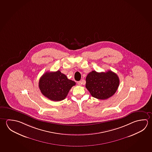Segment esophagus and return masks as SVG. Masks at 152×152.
Instances as JSON below:
<instances>
[{
	"mask_svg": "<svg viewBox=\"0 0 152 152\" xmlns=\"http://www.w3.org/2000/svg\"><path fill=\"white\" fill-rule=\"evenodd\" d=\"M77 84L79 85H82V82H81V81H78V82H77Z\"/></svg>",
	"mask_w": 152,
	"mask_h": 152,
	"instance_id": "obj_1",
	"label": "esophagus"
}]
</instances>
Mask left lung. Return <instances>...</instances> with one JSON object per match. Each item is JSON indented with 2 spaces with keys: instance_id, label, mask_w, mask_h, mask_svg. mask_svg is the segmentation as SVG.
<instances>
[{
  "instance_id": "left-lung-1",
  "label": "left lung",
  "mask_w": 152,
  "mask_h": 152,
  "mask_svg": "<svg viewBox=\"0 0 152 152\" xmlns=\"http://www.w3.org/2000/svg\"><path fill=\"white\" fill-rule=\"evenodd\" d=\"M120 84L117 74L110 70L98 72L92 71L86 78V88L91 96L100 100H105L113 96Z\"/></svg>"
}]
</instances>
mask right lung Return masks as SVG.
<instances>
[{"mask_svg": "<svg viewBox=\"0 0 152 152\" xmlns=\"http://www.w3.org/2000/svg\"><path fill=\"white\" fill-rule=\"evenodd\" d=\"M76 83L68 79L60 71L45 72L40 77L39 88L44 96L54 101L66 98L71 88Z\"/></svg>", "mask_w": 152, "mask_h": 152, "instance_id": "right-lung-1", "label": "right lung"}]
</instances>
